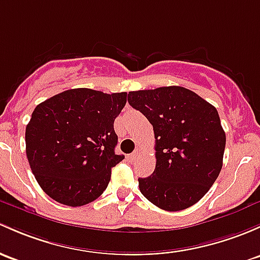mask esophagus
Masks as SVG:
<instances>
[{"label": "esophagus", "mask_w": 260, "mask_h": 260, "mask_svg": "<svg viewBox=\"0 0 260 260\" xmlns=\"http://www.w3.org/2000/svg\"><path fill=\"white\" fill-rule=\"evenodd\" d=\"M139 153H141V149L137 148V149H136L135 152L132 153V154H131V157H129V158H131V159H132V160H136V159H137V158H138Z\"/></svg>", "instance_id": "34e87169"}]
</instances>
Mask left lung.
I'll return each mask as SVG.
<instances>
[{
    "instance_id": "left-lung-1",
    "label": "left lung",
    "mask_w": 260,
    "mask_h": 260,
    "mask_svg": "<svg viewBox=\"0 0 260 260\" xmlns=\"http://www.w3.org/2000/svg\"><path fill=\"white\" fill-rule=\"evenodd\" d=\"M128 103L153 125L155 169L138 178L158 208L177 212L201 201L223 166L225 133L214 106L179 86L133 91Z\"/></svg>"
}]
</instances>
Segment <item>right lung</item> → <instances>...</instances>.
<instances>
[{"label": "right lung", "mask_w": 260, "mask_h": 260, "mask_svg": "<svg viewBox=\"0 0 260 260\" xmlns=\"http://www.w3.org/2000/svg\"><path fill=\"white\" fill-rule=\"evenodd\" d=\"M125 102L127 92L75 88L35 108L26 127V154L46 194L81 207L105 192L112 168L124 158L114 153L113 123Z\"/></svg>", "instance_id": "right-lung-1"}]
</instances>
